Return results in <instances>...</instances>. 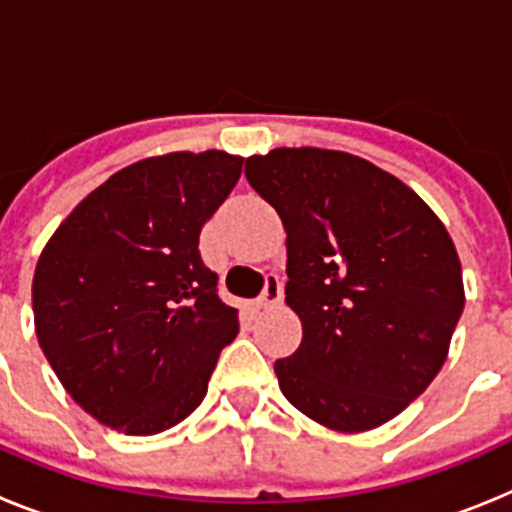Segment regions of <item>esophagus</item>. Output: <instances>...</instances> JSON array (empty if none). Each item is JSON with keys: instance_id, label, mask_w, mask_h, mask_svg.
Masks as SVG:
<instances>
[{"instance_id": "1", "label": "esophagus", "mask_w": 512, "mask_h": 512, "mask_svg": "<svg viewBox=\"0 0 512 512\" xmlns=\"http://www.w3.org/2000/svg\"><path fill=\"white\" fill-rule=\"evenodd\" d=\"M284 297V284L282 279L277 277V274H271V277H266V287L264 292H261V297L256 300V305L261 307V310H266V307H274L279 305Z\"/></svg>"}]
</instances>
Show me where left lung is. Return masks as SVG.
Returning a JSON list of instances; mask_svg holds the SVG:
<instances>
[{
	"instance_id": "1",
	"label": "left lung",
	"mask_w": 512,
	"mask_h": 512,
	"mask_svg": "<svg viewBox=\"0 0 512 512\" xmlns=\"http://www.w3.org/2000/svg\"><path fill=\"white\" fill-rule=\"evenodd\" d=\"M246 179L287 230V305L302 320L279 390L315 423H387L441 372L464 310L454 241L418 194L343 151L274 148Z\"/></svg>"
}]
</instances>
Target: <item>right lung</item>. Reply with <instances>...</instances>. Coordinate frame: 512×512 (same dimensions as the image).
<instances>
[{
	"label": "right lung",
	"instance_id": "add662e5",
	"mask_svg": "<svg viewBox=\"0 0 512 512\" xmlns=\"http://www.w3.org/2000/svg\"><path fill=\"white\" fill-rule=\"evenodd\" d=\"M241 166L225 151L143 158L87 194L45 243L35 333L66 392L102 425L153 436L205 400L238 310L217 297L200 230Z\"/></svg>",
	"mask_w": 512,
	"mask_h": 512
}]
</instances>
